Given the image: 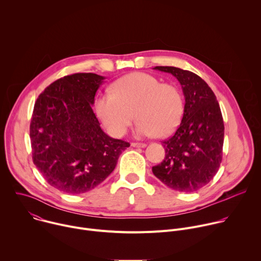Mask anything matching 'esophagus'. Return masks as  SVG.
I'll use <instances>...</instances> for the list:
<instances>
[{
	"mask_svg": "<svg viewBox=\"0 0 261 261\" xmlns=\"http://www.w3.org/2000/svg\"><path fill=\"white\" fill-rule=\"evenodd\" d=\"M131 146L133 147H145L146 144L145 143H138V142H132Z\"/></svg>",
	"mask_w": 261,
	"mask_h": 261,
	"instance_id": "34e87169",
	"label": "esophagus"
}]
</instances>
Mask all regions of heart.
Listing matches in <instances>:
<instances>
[{
    "label": "heart",
    "mask_w": 261,
    "mask_h": 261,
    "mask_svg": "<svg viewBox=\"0 0 261 261\" xmlns=\"http://www.w3.org/2000/svg\"><path fill=\"white\" fill-rule=\"evenodd\" d=\"M95 111L106 130L116 137L125 134L135 116L138 137H164L178 126L184 101L176 87L161 84L150 74L135 72L115 82L111 92L99 95Z\"/></svg>",
    "instance_id": "obj_1"
}]
</instances>
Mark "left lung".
I'll return each mask as SVG.
<instances>
[{
	"label": "left lung",
	"mask_w": 261,
	"mask_h": 261,
	"mask_svg": "<svg viewBox=\"0 0 261 261\" xmlns=\"http://www.w3.org/2000/svg\"><path fill=\"white\" fill-rule=\"evenodd\" d=\"M170 73L181 86L185 107L175 133L164 140L165 158L153 173L172 190L190 193L204 187L222 161L224 123L217 98L195 73L176 67L153 68Z\"/></svg>",
	"instance_id": "1"
}]
</instances>
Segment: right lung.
Returning a JSON list of instances; mask_svg holds the SVG:
<instances>
[{"instance_id":"add662e5","label":"right lung","mask_w":261,"mask_h":261,"mask_svg":"<svg viewBox=\"0 0 261 261\" xmlns=\"http://www.w3.org/2000/svg\"><path fill=\"white\" fill-rule=\"evenodd\" d=\"M104 80L95 73L64 76L35 103L30 125L33 162L64 193L81 194L97 187L130 146L104 133L92 109Z\"/></svg>"}]
</instances>
